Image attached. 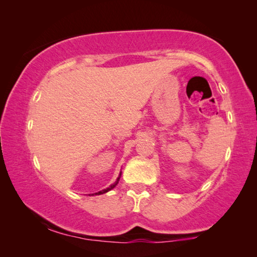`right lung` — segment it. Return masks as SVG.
I'll list each match as a JSON object with an SVG mask.
<instances>
[{"mask_svg":"<svg viewBox=\"0 0 257 257\" xmlns=\"http://www.w3.org/2000/svg\"><path fill=\"white\" fill-rule=\"evenodd\" d=\"M120 176H121V173H120ZM120 176H119V178L118 179H116V181L114 182V184L113 185H111L110 187H108V188H106V189H103V190H101V191H98V193H95V195H102V194H104V193H107L108 190H111V189H113L114 188V187L118 185V182H119V179H120Z\"/></svg>","mask_w":257,"mask_h":257,"instance_id":"right-lung-1","label":"right lung"}]
</instances>
